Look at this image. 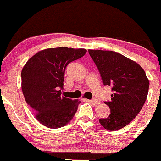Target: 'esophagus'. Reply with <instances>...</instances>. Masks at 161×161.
<instances>
[{"label":"esophagus","mask_w":161,"mask_h":161,"mask_svg":"<svg viewBox=\"0 0 161 161\" xmlns=\"http://www.w3.org/2000/svg\"><path fill=\"white\" fill-rule=\"evenodd\" d=\"M89 102L91 103H93L94 105H96V106H97V105L100 104V101H99L98 100H96V99L90 100H89Z\"/></svg>","instance_id":"34e87169"}]
</instances>
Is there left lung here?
<instances>
[{
	"mask_svg": "<svg viewBox=\"0 0 161 161\" xmlns=\"http://www.w3.org/2000/svg\"><path fill=\"white\" fill-rule=\"evenodd\" d=\"M100 71L104 85L112 86L110 109L107 118L100 119L105 129L115 131L129 124L143 107L147 97L149 80L138 63L118 52L88 50Z\"/></svg>",
	"mask_w": 161,
	"mask_h": 161,
	"instance_id": "left-lung-1",
	"label": "left lung"
}]
</instances>
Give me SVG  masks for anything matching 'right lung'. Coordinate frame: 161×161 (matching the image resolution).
I'll use <instances>...</instances> for the list:
<instances>
[{"label":"right lung","mask_w":161,"mask_h":161,"mask_svg":"<svg viewBox=\"0 0 161 161\" xmlns=\"http://www.w3.org/2000/svg\"><path fill=\"white\" fill-rule=\"evenodd\" d=\"M84 48L67 47L42 50L30 58L21 72L22 90L36 119L50 129L71 122L80 101L61 93L66 67L86 54Z\"/></svg>","instance_id":"obj_1"}]
</instances>
